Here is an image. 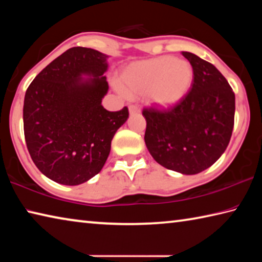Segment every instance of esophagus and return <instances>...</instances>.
<instances>
[{"label":"esophagus","mask_w":262,"mask_h":262,"mask_svg":"<svg viewBox=\"0 0 262 262\" xmlns=\"http://www.w3.org/2000/svg\"><path fill=\"white\" fill-rule=\"evenodd\" d=\"M128 110H129V114L140 113V108L137 107L136 105H129V107H128Z\"/></svg>","instance_id":"34e87169"}]
</instances>
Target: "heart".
I'll return each instance as SVG.
<instances>
[{"mask_svg": "<svg viewBox=\"0 0 262 262\" xmlns=\"http://www.w3.org/2000/svg\"><path fill=\"white\" fill-rule=\"evenodd\" d=\"M192 82L193 69L187 61L161 56L128 66L119 86L128 96L147 95L150 104L168 108L187 95Z\"/></svg>", "mask_w": 262, "mask_h": 262, "instance_id": "obj_1", "label": "heart"}]
</instances>
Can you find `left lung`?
<instances>
[{"instance_id": "obj_1", "label": "left lung", "mask_w": 262, "mask_h": 262, "mask_svg": "<svg viewBox=\"0 0 262 262\" xmlns=\"http://www.w3.org/2000/svg\"><path fill=\"white\" fill-rule=\"evenodd\" d=\"M193 68L187 95L173 107L144 108V141L155 161L168 170L196 174L227 149L234 123V94L214 64L183 52Z\"/></svg>"}]
</instances>
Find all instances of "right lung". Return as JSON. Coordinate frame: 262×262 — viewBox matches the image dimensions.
<instances>
[{"instance_id":"1","label":"right lung","mask_w":262,"mask_h":262,"mask_svg":"<svg viewBox=\"0 0 262 262\" xmlns=\"http://www.w3.org/2000/svg\"><path fill=\"white\" fill-rule=\"evenodd\" d=\"M107 57L92 48H69L26 90V147L39 171L57 184L76 186L98 174L129 115L127 107L110 112L101 105Z\"/></svg>"}]
</instances>
